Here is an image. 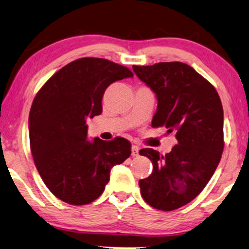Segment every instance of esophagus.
I'll return each mask as SVG.
<instances>
[{"instance_id":"esophagus-1","label":"esophagus","mask_w":249,"mask_h":249,"mask_svg":"<svg viewBox=\"0 0 249 249\" xmlns=\"http://www.w3.org/2000/svg\"><path fill=\"white\" fill-rule=\"evenodd\" d=\"M139 150H140V148H139L138 145H132V156H138Z\"/></svg>"}]
</instances>
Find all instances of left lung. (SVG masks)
<instances>
[{"mask_svg":"<svg viewBox=\"0 0 249 249\" xmlns=\"http://www.w3.org/2000/svg\"><path fill=\"white\" fill-rule=\"evenodd\" d=\"M133 71L157 97L151 126L175 131L178 140L166 155L151 148L139 151L154 166L148 178L139 181L142 198L156 210H178L203 191L221 160V99L206 78L183 62L134 65Z\"/></svg>","mask_w":249,"mask_h":249,"instance_id":"left-lung-1","label":"left lung"}]
</instances>
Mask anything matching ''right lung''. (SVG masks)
Listing matches in <instances>:
<instances>
[{
    "label": "right lung",
    "instance_id": "add662e5",
    "mask_svg": "<svg viewBox=\"0 0 249 249\" xmlns=\"http://www.w3.org/2000/svg\"><path fill=\"white\" fill-rule=\"evenodd\" d=\"M127 67L102 58L69 62L39 89L29 111V144L35 166L49 190L71 205L101 196L110 170L131 155V143L86 139V119L102 112L106 89L132 77Z\"/></svg>",
    "mask_w": 249,
    "mask_h": 249
}]
</instances>
